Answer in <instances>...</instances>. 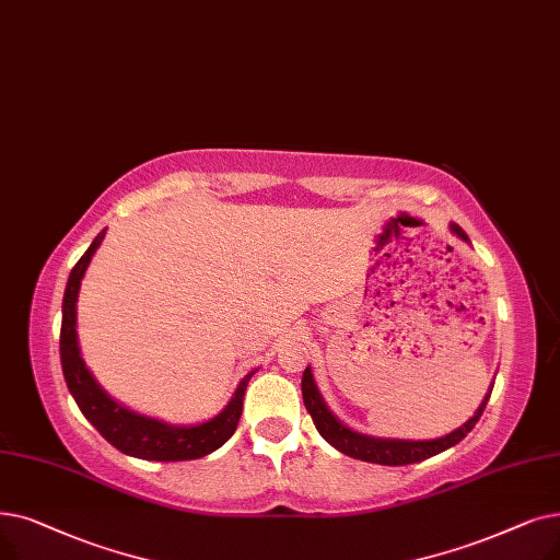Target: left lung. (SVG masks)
I'll list each match as a JSON object with an SVG mask.
<instances>
[{"mask_svg":"<svg viewBox=\"0 0 560 560\" xmlns=\"http://www.w3.org/2000/svg\"><path fill=\"white\" fill-rule=\"evenodd\" d=\"M451 231L467 240V233L462 231L459 226H451ZM492 394V392H490ZM490 394L485 396V400L480 402V407L476 409V415L462 425L457 430H453L451 434L446 436H440V440H430V442H407V440H377V436H366V434H359L350 428H346L343 423H340L331 411L327 409L318 386H315L313 382V375H311V369L304 371L302 375V398H304V405L308 409V415L315 423V428H318V432L323 434V440H327L336 451L346 453L350 457H357V459H363V462H373V465H388V467H400V465H415V462H421L425 457H432L436 453H442L451 446H455L457 442L465 440V436L474 430V425L478 423V419L482 417V409L485 405H488L490 400Z\"/></svg>","mask_w":560,"mask_h":560,"instance_id":"left-lung-1","label":"left lung"}]
</instances>
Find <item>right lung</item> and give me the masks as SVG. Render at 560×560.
Masks as SVG:
<instances>
[{
	"instance_id": "add662e5",
	"label": "right lung",
	"mask_w": 560,
	"mask_h": 560,
	"mask_svg": "<svg viewBox=\"0 0 560 560\" xmlns=\"http://www.w3.org/2000/svg\"><path fill=\"white\" fill-rule=\"evenodd\" d=\"M103 237H105V231L95 235L91 247L70 270L68 283H66L59 350H61V369H63L68 392L72 394V398H75L86 421L120 453L141 457V459H158V462H180V459L203 457L231 440V434L235 432L242 415V398H245L249 377L254 373H249L240 382L233 400L226 405L222 415H217L214 419L199 425H187V428L166 425L149 417H139L135 411L114 402L84 366V361L80 357V346H78V331H75V318H78L75 306H78L80 283L89 267V260L95 254V249L101 247Z\"/></svg>"
}]
</instances>
